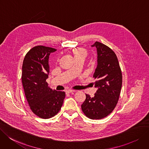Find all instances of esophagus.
<instances>
[{"instance_id": "34e87169", "label": "esophagus", "mask_w": 149, "mask_h": 149, "mask_svg": "<svg viewBox=\"0 0 149 149\" xmlns=\"http://www.w3.org/2000/svg\"><path fill=\"white\" fill-rule=\"evenodd\" d=\"M76 91L74 90H72V89H68V90L66 91L67 93H72V92H74Z\"/></svg>"}]
</instances>
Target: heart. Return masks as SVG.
<instances>
[{
    "label": "heart",
    "mask_w": 149,
    "mask_h": 149,
    "mask_svg": "<svg viewBox=\"0 0 149 149\" xmlns=\"http://www.w3.org/2000/svg\"><path fill=\"white\" fill-rule=\"evenodd\" d=\"M73 53L75 59L79 58H83L85 59L87 54V51L85 49L82 48V47H78V48L74 49Z\"/></svg>",
    "instance_id": "1"
}]
</instances>
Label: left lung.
<instances>
[{
  "instance_id": "1",
  "label": "left lung",
  "mask_w": 149,
  "mask_h": 149,
  "mask_svg": "<svg viewBox=\"0 0 149 149\" xmlns=\"http://www.w3.org/2000/svg\"><path fill=\"white\" fill-rule=\"evenodd\" d=\"M97 67L93 78L96 79L95 87L98 88L93 97L86 94V98L81 105L84 114L91 119H102L109 115L116 108L119 99L122 74L115 52L110 47L96 41Z\"/></svg>"
}]
</instances>
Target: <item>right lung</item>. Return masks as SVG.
Wrapping results in <instances>:
<instances>
[{
	"instance_id": "1",
	"label": "right lung",
	"mask_w": 149,
	"mask_h": 149,
	"mask_svg": "<svg viewBox=\"0 0 149 149\" xmlns=\"http://www.w3.org/2000/svg\"><path fill=\"white\" fill-rule=\"evenodd\" d=\"M57 49L35 46L25 56L22 67V83L25 95L34 114L41 118L55 116L61 110L65 93L52 90L46 81L49 72V56Z\"/></svg>"
}]
</instances>
